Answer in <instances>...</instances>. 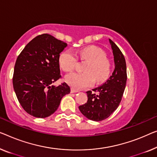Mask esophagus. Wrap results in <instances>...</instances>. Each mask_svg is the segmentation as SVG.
Instances as JSON below:
<instances>
[{
	"instance_id": "34e87169",
	"label": "esophagus",
	"mask_w": 157,
	"mask_h": 157,
	"mask_svg": "<svg viewBox=\"0 0 157 157\" xmlns=\"http://www.w3.org/2000/svg\"><path fill=\"white\" fill-rule=\"evenodd\" d=\"M71 93H77V92H78L79 91L75 90V89H73V88H72L71 90Z\"/></svg>"
}]
</instances>
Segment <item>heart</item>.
Here are the masks:
<instances>
[{
  "label": "heart",
  "instance_id": "obj_1",
  "mask_svg": "<svg viewBox=\"0 0 157 157\" xmlns=\"http://www.w3.org/2000/svg\"><path fill=\"white\" fill-rule=\"evenodd\" d=\"M79 57L82 60H88L84 69L85 73L73 72L65 77V81L72 88L82 90L92 86L95 78L101 82L108 78L110 72V63L104 51L96 46H89L79 51ZM77 63V58L71 51L67 50L60 53L59 65L63 71H73Z\"/></svg>",
  "mask_w": 157,
  "mask_h": 157
}]
</instances>
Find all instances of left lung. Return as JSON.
<instances>
[{
    "mask_svg": "<svg viewBox=\"0 0 157 157\" xmlns=\"http://www.w3.org/2000/svg\"><path fill=\"white\" fill-rule=\"evenodd\" d=\"M113 51V72L109 79L97 88L86 92L88 100L79 109L86 118L101 121L111 115L118 108L122 99L127 81V68L124 56L114 42L109 39Z\"/></svg>",
    "mask_w": 157,
    "mask_h": 157,
    "instance_id": "obj_1",
    "label": "left lung"
}]
</instances>
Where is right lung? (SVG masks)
I'll return each instance as SVG.
<instances>
[{"label":"right lung","mask_w":157,"mask_h":157,"mask_svg":"<svg viewBox=\"0 0 157 157\" xmlns=\"http://www.w3.org/2000/svg\"><path fill=\"white\" fill-rule=\"evenodd\" d=\"M67 46L48 34L28 43L16 60L13 88L25 111L36 118H46L58 109L62 98L71 92L64 82L53 85L60 78V53Z\"/></svg>","instance_id":"add662e5"}]
</instances>
